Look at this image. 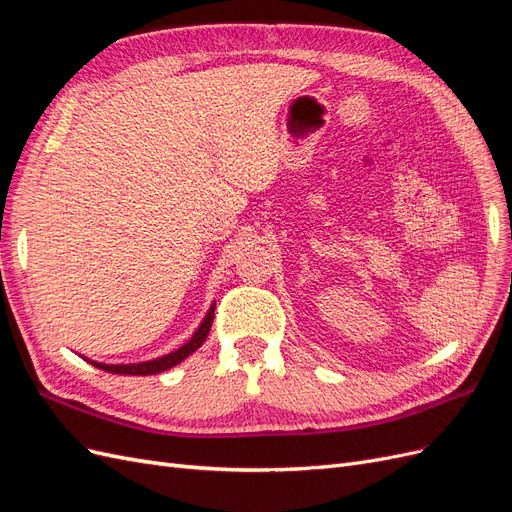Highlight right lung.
<instances>
[{
	"label": "right lung",
	"instance_id": "obj_1",
	"mask_svg": "<svg viewBox=\"0 0 512 512\" xmlns=\"http://www.w3.org/2000/svg\"><path fill=\"white\" fill-rule=\"evenodd\" d=\"M213 314H215V303L211 305V309L207 312L203 324H200L198 331L192 335V339H190L188 344H183L175 352L160 356V359H156V361L132 363V365H102V363L91 361V365H96V367H100L104 371H111V374H121V376H153V374H160V371H166L168 367H175L177 363H181L185 359V356H190L192 352H196L200 346H203V342H205L207 335H209V329H211Z\"/></svg>",
	"mask_w": 512,
	"mask_h": 512
}]
</instances>
